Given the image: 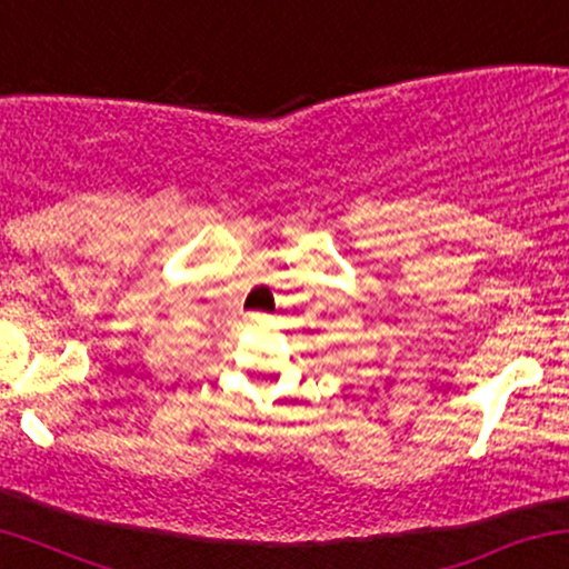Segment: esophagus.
Here are the masks:
<instances>
[{"instance_id": "obj_1", "label": "esophagus", "mask_w": 569, "mask_h": 569, "mask_svg": "<svg viewBox=\"0 0 569 569\" xmlns=\"http://www.w3.org/2000/svg\"><path fill=\"white\" fill-rule=\"evenodd\" d=\"M247 322H250V325H266L268 315H250V317H247Z\"/></svg>"}]
</instances>
